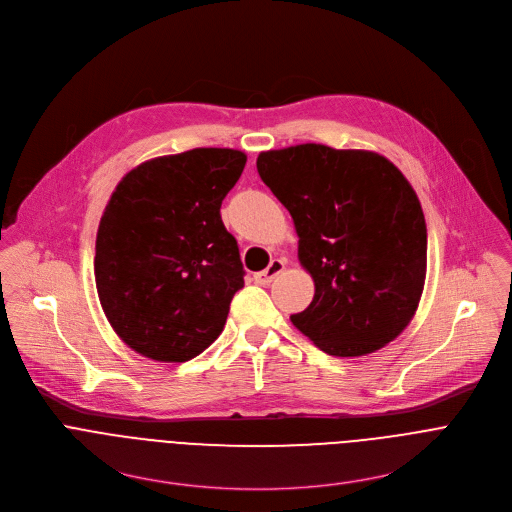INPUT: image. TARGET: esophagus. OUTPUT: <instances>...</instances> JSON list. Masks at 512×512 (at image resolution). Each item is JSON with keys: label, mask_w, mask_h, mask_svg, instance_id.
<instances>
[{"label": "esophagus", "mask_w": 512, "mask_h": 512, "mask_svg": "<svg viewBox=\"0 0 512 512\" xmlns=\"http://www.w3.org/2000/svg\"><path fill=\"white\" fill-rule=\"evenodd\" d=\"M283 269H285V263H283L281 259H273L265 271L255 273V281L261 283V285H267V283H271Z\"/></svg>", "instance_id": "1"}]
</instances>
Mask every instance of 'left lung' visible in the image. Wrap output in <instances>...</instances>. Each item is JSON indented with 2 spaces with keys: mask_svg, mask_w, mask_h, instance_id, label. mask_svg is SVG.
Wrapping results in <instances>:
<instances>
[{
  "mask_svg": "<svg viewBox=\"0 0 512 512\" xmlns=\"http://www.w3.org/2000/svg\"><path fill=\"white\" fill-rule=\"evenodd\" d=\"M257 172L294 218L312 304L294 326L332 356H364L415 316L427 269L419 198L401 170L367 150L302 143L261 152Z\"/></svg>",
  "mask_w": 512,
  "mask_h": 512,
  "instance_id": "1",
  "label": "left lung"
}]
</instances>
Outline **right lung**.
Wrapping results in <instances>:
<instances>
[{"mask_svg":"<svg viewBox=\"0 0 512 512\" xmlns=\"http://www.w3.org/2000/svg\"><path fill=\"white\" fill-rule=\"evenodd\" d=\"M247 156L196 148L133 168L101 216L95 281L103 312L135 352L186 362L223 332L245 285L221 204Z\"/></svg>","mask_w":512,"mask_h":512,"instance_id":"1","label":"right lung"}]
</instances>
